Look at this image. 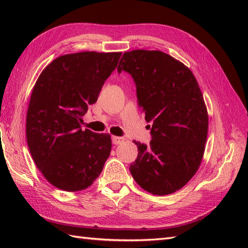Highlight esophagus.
Instances as JSON below:
<instances>
[{"mask_svg": "<svg viewBox=\"0 0 248 248\" xmlns=\"http://www.w3.org/2000/svg\"><path fill=\"white\" fill-rule=\"evenodd\" d=\"M112 140H113V144L115 145H119L124 141V139L121 138V136H113Z\"/></svg>", "mask_w": 248, "mask_h": 248, "instance_id": "obj_1", "label": "esophagus"}]
</instances>
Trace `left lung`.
Here are the masks:
<instances>
[{"label":"left lung","mask_w":248,"mask_h":248,"mask_svg":"<svg viewBox=\"0 0 248 248\" xmlns=\"http://www.w3.org/2000/svg\"><path fill=\"white\" fill-rule=\"evenodd\" d=\"M117 70L132 76L141 112L152 121L150 145L134 140L139 155L131 175L151 194L175 193L198 170L207 140L209 116L196 78L183 62L156 50L124 52Z\"/></svg>","instance_id":"left-lung-1"}]
</instances>
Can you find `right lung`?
Segmentation results:
<instances>
[{
    "mask_svg": "<svg viewBox=\"0 0 248 248\" xmlns=\"http://www.w3.org/2000/svg\"><path fill=\"white\" fill-rule=\"evenodd\" d=\"M121 52H78L57 57L37 78L26 114V140L37 168L66 192L91 186L112 150L108 133L82 130Z\"/></svg>",
    "mask_w": 248,
    "mask_h": 248,
    "instance_id": "add662e5",
    "label": "right lung"
}]
</instances>
